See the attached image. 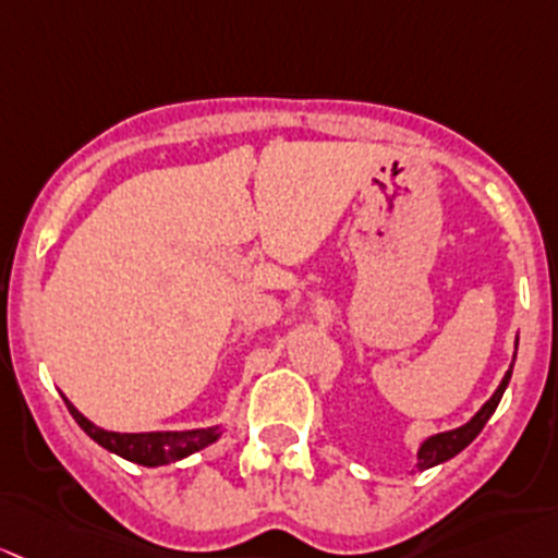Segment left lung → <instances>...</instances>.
<instances>
[{
    "label": "left lung",
    "mask_w": 558,
    "mask_h": 558,
    "mask_svg": "<svg viewBox=\"0 0 558 558\" xmlns=\"http://www.w3.org/2000/svg\"><path fill=\"white\" fill-rule=\"evenodd\" d=\"M515 349H519V336H515ZM513 360H515V354H513ZM510 376H513V363H510L508 373L502 376L499 387L494 389L492 398L486 400V403L481 405L478 411H475V416L468 418L462 427L446 429V433H438V435H429V438H424L422 446H418V451H416V468L418 470H429V468H435V464L449 462V459L457 457L459 451L468 449V446L473 444L475 438H478V433L484 429V424L489 422L492 413L497 411L499 400H502L505 389H508V384H510Z\"/></svg>",
    "instance_id": "obj_1"
}]
</instances>
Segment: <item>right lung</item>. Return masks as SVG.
<instances>
[{
  "label": "right lung",
  "instance_id": "right-lung-1",
  "mask_svg": "<svg viewBox=\"0 0 558 558\" xmlns=\"http://www.w3.org/2000/svg\"><path fill=\"white\" fill-rule=\"evenodd\" d=\"M64 403L74 422L83 427V433L94 438L101 449L142 464V468H163V464L180 462V459L191 457V453L222 438V424L201 429H160V433H109V429L90 422L88 416H83L66 398Z\"/></svg>",
  "mask_w": 558,
  "mask_h": 558
}]
</instances>
